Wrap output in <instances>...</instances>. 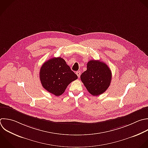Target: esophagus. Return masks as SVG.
Returning a JSON list of instances; mask_svg holds the SVG:
<instances>
[{
  "instance_id": "1",
  "label": "esophagus",
  "mask_w": 148,
  "mask_h": 148,
  "mask_svg": "<svg viewBox=\"0 0 148 148\" xmlns=\"http://www.w3.org/2000/svg\"><path fill=\"white\" fill-rule=\"evenodd\" d=\"M76 73L77 76H78V77H79L80 76V75H81V72H80V71H77Z\"/></svg>"
}]
</instances>
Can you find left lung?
<instances>
[{"mask_svg": "<svg viewBox=\"0 0 148 148\" xmlns=\"http://www.w3.org/2000/svg\"><path fill=\"white\" fill-rule=\"evenodd\" d=\"M80 79L88 91L97 96L106 91L109 87L112 72L105 62L90 60L87 64V70L81 75Z\"/></svg>", "mask_w": 148, "mask_h": 148, "instance_id": "8db88e82", "label": "left lung"}]
</instances>
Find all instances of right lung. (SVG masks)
Here are the masks:
<instances>
[{"label": "right lung", "instance_id": "right-lung-1", "mask_svg": "<svg viewBox=\"0 0 148 148\" xmlns=\"http://www.w3.org/2000/svg\"><path fill=\"white\" fill-rule=\"evenodd\" d=\"M39 75L43 88L56 96L62 95L69 83L77 79V76L61 57L46 61L40 68Z\"/></svg>", "mask_w": 148, "mask_h": 148}]
</instances>
